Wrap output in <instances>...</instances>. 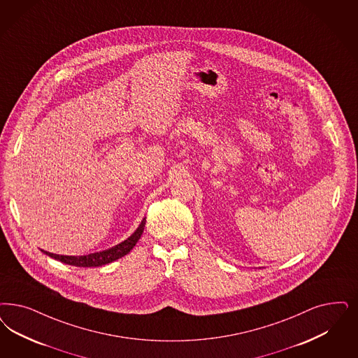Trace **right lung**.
Returning <instances> with one entry per match:
<instances>
[{"label":"right lung","instance_id":"obj_1","mask_svg":"<svg viewBox=\"0 0 358 358\" xmlns=\"http://www.w3.org/2000/svg\"><path fill=\"white\" fill-rule=\"evenodd\" d=\"M145 218H143L141 223L138 224V227L136 229L135 233L131 235L129 238H127L123 242H120L119 245L99 251V252H94V254H88V255H80V257H69V255H57V254H51L48 251H43V254L49 255L50 258L52 259L59 260L64 264H70V266H75V267H100L104 264H108L113 260L119 259L124 255H127L134 247L136 243L138 242L140 236L144 231L145 227Z\"/></svg>","mask_w":358,"mask_h":358}]
</instances>
